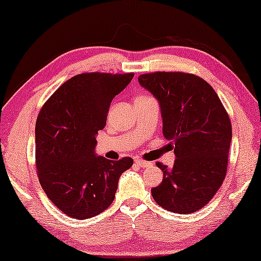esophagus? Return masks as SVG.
<instances>
[{"label": "esophagus", "mask_w": 261, "mask_h": 261, "mask_svg": "<svg viewBox=\"0 0 261 261\" xmlns=\"http://www.w3.org/2000/svg\"><path fill=\"white\" fill-rule=\"evenodd\" d=\"M135 164H136L137 166H140V168H147V166L152 165V163L146 162V161H141V159H136V161H135Z\"/></svg>", "instance_id": "obj_1"}]
</instances>
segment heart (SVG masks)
<instances>
[{
  "mask_svg": "<svg viewBox=\"0 0 261 261\" xmlns=\"http://www.w3.org/2000/svg\"><path fill=\"white\" fill-rule=\"evenodd\" d=\"M142 97H147V96H140V97H137V98H142Z\"/></svg>",
  "mask_w": 261,
  "mask_h": 261,
  "instance_id": "1",
  "label": "heart"
}]
</instances>
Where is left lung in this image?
Instances as JSON below:
<instances>
[{
	"instance_id": "1",
	"label": "left lung",
	"mask_w": 261,
	"mask_h": 261,
	"mask_svg": "<svg viewBox=\"0 0 261 261\" xmlns=\"http://www.w3.org/2000/svg\"><path fill=\"white\" fill-rule=\"evenodd\" d=\"M139 83L158 99L163 135L175 144L174 166L156 163L163 181L152 188L158 205L192 214L215 196L224 182L232 140L227 112L210 85L180 71L142 74Z\"/></svg>"
}]
</instances>
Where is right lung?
<instances>
[{
  "label": "right lung",
  "mask_w": 261,
  "mask_h": 261,
  "mask_svg": "<svg viewBox=\"0 0 261 261\" xmlns=\"http://www.w3.org/2000/svg\"><path fill=\"white\" fill-rule=\"evenodd\" d=\"M134 73H85L62 85L43 105L35 125L36 169L49 200L79 220L98 215L115 198L133 158L97 155L96 135L106 126L113 98Z\"/></svg>",
  "instance_id": "add662e5"
}]
</instances>
